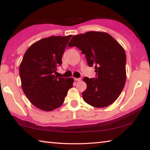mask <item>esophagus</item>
Returning a JSON list of instances; mask_svg holds the SVG:
<instances>
[{
	"mask_svg": "<svg viewBox=\"0 0 150 150\" xmlns=\"http://www.w3.org/2000/svg\"><path fill=\"white\" fill-rule=\"evenodd\" d=\"M74 80L75 81H81V79L80 78H74Z\"/></svg>",
	"mask_w": 150,
	"mask_h": 150,
	"instance_id": "esophagus-1",
	"label": "esophagus"
}]
</instances>
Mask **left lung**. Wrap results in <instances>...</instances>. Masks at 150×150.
<instances>
[{
	"mask_svg": "<svg viewBox=\"0 0 150 150\" xmlns=\"http://www.w3.org/2000/svg\"><path fill=\"white\" fill-rule=\"evenodd\" d=\"M68 46H77L85 55L88 66H95L96 77L83 78L87 85L82 93L85 102L96 108L112 104L126 83V56L122 46L108 33L96 31L74 35Z\"/></svg>",
	"mask_w": 150,
	"mask_h": 150,
	"instance_id": "left-lung-1",
	"label": "left lung"
}]
</instances>
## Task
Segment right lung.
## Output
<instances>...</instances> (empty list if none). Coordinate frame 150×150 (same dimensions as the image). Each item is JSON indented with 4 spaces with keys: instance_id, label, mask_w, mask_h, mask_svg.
<instances>
[{
    "instance_id": "add662e5",
    "label": "right lung",
    "mask_w": 150,
    "mask_h": 150,
    "mask_svg": "<svg viewBox=\"0 0 150 150\" xmlns=\"http://www.w3.org/2000/svg\"><path fill=\"white\" fill-rule=\"evenodd\" d=\"M72 35L45 38L30 45L19 67L21 85L33 105L44 111H52L62 105L73 78L56 77L57 67Z\"/></svg>"
}]
</instances>
